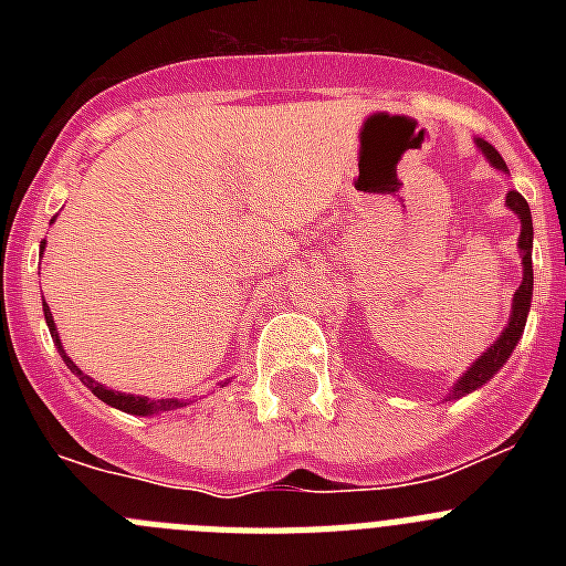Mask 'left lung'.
Listing matches in <instances>:
<instances>
[{"mask_svg":"<svg viewBox=\"0 0 566 566\" xmlns=\"http://www.w3.org/2000/svg\"><path fill=\"white\" fill-rule=\"evenodd\" d=\"M479 147H482V153L488 155L493 167L507 169L502 161V155L490 147L488 142H479ZM507 207L513 209V212L518 214V221H522V234H518V252H522V263H524L522 286L516 289V297H513V314H510V323H507V328L502 332V337L490 345L488 352H484L476 363L470 365L468 374H464V377L453 385L451 399H459V397H464V394L482 388V385L488 382V379L493 377V374H496L504 363H507V357L513 354V348H516L518 337H522L524 323H527L530 300H533V218H530L527 201H524L516 189H513V192H507Z\"/></svg>","mask_w":566,"mask_h":566,"instance_id":"left-lung-1","label":"left lung"}]
</instances>
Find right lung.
<instances>
[{"label":"right lung","mask_w":566,"mask_h":566,"mask_svg":"<svg viewBox=\"0 0 566 566\" xmlns=\"http://www.w3.org/2000/svg\"><path fill=\"white\" fill-rule=\"evenodd\" d=\"M44 319H48V328H50V337H53V343L59 345V354H62L64 365H67L70 371L76 374L78 379H82L84 385H87L90 391L96 394L102 402L113 405V408H118V411L124 413H135V417H149V413H164V411H175V408H184L187 402H181V399H147V397H133V394H122V391H113V388H104V385H98L96 379H90L87 374L78 368L73 359L64 354L62 343H59V334H56V323H53V314H50L48 303H44Z\"/></svg>","instance_id":"1"}]
</instances>
